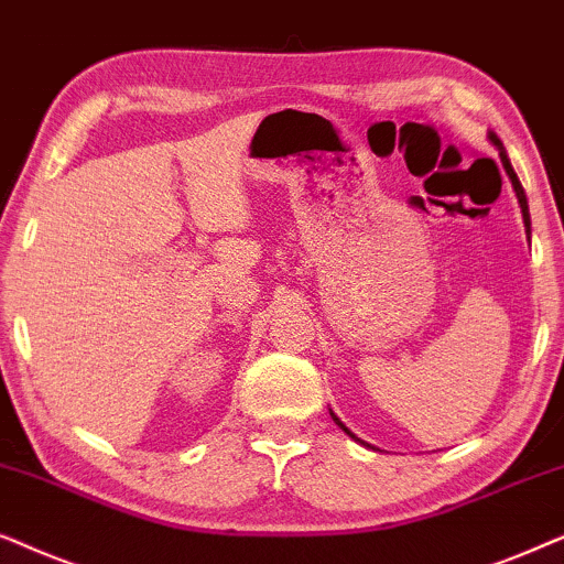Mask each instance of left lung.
Instances as JSON below:
<instances>
[{
    "label": "left lung",
    "mask_w": 564,
    "mask_h": 564,
    "mask_svg": "<svg viewBox=\"0 0 564 564\" xmlns=\"http://www.w3.org/2000/svg\"><path fill=\"white\" fill-rule=\"evenodd\" d=\"M487 139H490V141H492V144H495V149H498V152H500V162H502V167H506V172H508V177H510V185H513V191H516V198H518V206H521V214H523V227H527V231H529V229H531V216H529V200H527V193H523V185H521V180H518V175H516V172H513V167H510V160H508V154H506V147H502V141H500L498 137H495V133H492V131H490V133H487ZM329 415H333V420H335V425H340V427H343V431H345V433H348L352 441H358V444H364L366 448H373L371 444H366V441H360L356 433H350V431H348V427H345V423H343V420H340V417H337L333 410H329Z\"/></svg>",
    "instance_id": "8db88e82"
}]
</instances>
